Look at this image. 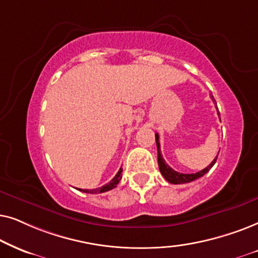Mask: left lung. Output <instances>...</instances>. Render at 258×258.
Listing matches in <instances>:
<instances>
[{
  "instance_id": "8db88e82",
  "label": "left lung",
  "mask_w": 258,
  "mask_h": 258,
  "mask_svg": "<svg viewBox=\"0 0 258 258\" xmlns=\"http://www.w3.org/2000/svg\"><path fill=\"white\" fill-rule=\"evenodd\" d=\"M214 99V97H211ZM217 112H218V115H219V111L217 108ZM156 143H157V150H158V165H159V170H160V173L163 174L165 179H166L169 183L171 184H185V183H190V181H194L196 179H198V178L203 177L205 173H208L209 171L212 166H214L216 160H217V157L218 154L216 156V158L214 160L211 161V164L209 165V166L205 167L204 170L202 171H198V172L196 173H180V172H177V171H174L173 169H171V167L165 163L163 156H161L160 153V144H159V135L156 133ZM219 153V152H218Z\"/></svg>"
}]
</instances>
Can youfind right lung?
<instances>
[{
  "instance_id": "right-lung-1",
  "label": "right lung",
  "mask_w": 258,
  "mask_h": 258,
  "mask_svg": "<svg viewBox=\"0 0 258 258\" xmlns=\"http://www.w3.org/2000/svg\"><path fill=\"white\" fill-rule=\"evenodd\" d=\"M121 172H122V169H120V170L118 171V173L115 174V177L113 178V179H112L111 181H109L108 184L104 185V186L98 187V188H91V190H88V188H85V190H82V188H78V190H80V191H82V192H86V194H93V195H94V194H101V192H106V191L112 190V188L116 187V185L119 184L120 179H121V177H122Z\"/></svg>"
}]
</instances>
